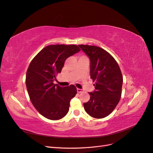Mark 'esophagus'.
I'll return each instance as SVG.
<instances>
[{
    "label": "esophagus",
    "instance_id": "obj_1",
    "mask_svg": "<svg viewBox=\"0 0 153 153\" xmlns=\"http://www.w3.org/2000/svg\"><path fill=\"white\" fill-rule=\"evenodd\" d=\"M76 91H77V92H78V93H80V92H84V90H83V89H76Z\"/></svg>",
    "mask_w": 153,
    "mask_h": 153
}]
</instances>
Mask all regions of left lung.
<instances>
[{"label": "left lung", "mask_w": 153, "mask_h": 153, "mask_svg": "<svg viewBox=\"0 0 153 153\" xmlns=\"http://www.w3.org/2000/svg\"><path fill=\"white\" fill-rule=\"evenodd\" d=\"M90 60L91 78L95 90L89 92L90 100L84 103L91 117L101 119L113 112L121 96L123 75L117 62L108 52L96 46L78 45Z\"/></svg>", "instance_id": "1"}]
</instances>
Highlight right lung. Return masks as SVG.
Segmentation results:
<instances>
[{"instance_id":"1","label":"right lung","mask_w":153,"mask_h":153,"mask_svg":"<svg viewBox=\"0 0 153 153\" xmlns=\"http://www.w3.org/2000/svg\"><path fill=\"white\" fill-rule=\"evenodd\" d=\"M75 45H52L41 50L32 60L26 74V87L32 105L50 120H59L68 114L69 102L77 93L73 85L62 87L53 84L66 60L80 52Z\"/></svg>"}]
</instances>
